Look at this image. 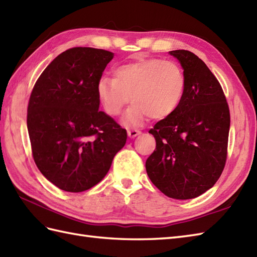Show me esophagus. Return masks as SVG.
<instances>
[{
    "mask_svg": "<svg viewBox=\"0 0 257 257\" xmlns=\"http://www.w3.org/2000/svg\"><path fill=\"white\" fill-rule=\"evenodd\" d=\"M141 134V131H137V130H130L127 131V135L130 139H135L136 136H139Z\"/></svg>",
    "mask_w": 257,
    "mask_h": 257,
    "instance_id": "obj_1",
    "label": "esophagus"
}]
</instances>
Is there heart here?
<instances>
[{"instance_id":"heart-1","label":"heart","mask_w":257,"mask_h":257,"mask_svg":"<svg viewBox=\"0 0 257 257\" xmlns=\"http://www.w3.org/2000/svg\"><path fill=\"white\" fill-rule=\"evenodd\" d=\"M114 77L98 80L97 93L109 115H118L130 100L132 107L123 123L139 126L146 117L160 120L172 114L182 100L184 73L178 64L160 59H142L117 66Z\"/></svg>"}]
</instances>
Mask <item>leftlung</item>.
Returning <instances> with one entry per match:
<instances>
[{
	"instance_id": "1",
	"label": "left lung",
	"mask_w": 257,
	"mask_h": 257,
	"mask_svg": "<svg viewBox=\"0 0 257 257\" xmlns=\"http://www.w3.org/2000/svg\"><path fill=\"white\" fill-rule=\"evenodd\" d=\"M169 53L183 68L185 89L176 111L149 131L156 149L146 160V171L168 197L191 199L221 176L230 112L220 84L197 55L186 50Z\"/></svg>"
}]
</instances>
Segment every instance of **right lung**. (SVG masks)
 <instances>
[{
    "label": "right lung",
    "mask_w": 257,
    "mask_h": 257,
    "mask_svg": "<svg viewBox=\"0 0 257 257\" xmlns=\"http://www.w3.org/2000/svg\"><path fill=\"white\" fill-rule=\"evenodd\" d=\"M114 53L72 48L37 80L27 110V128L37 167L59 189H91L108 173L126 143V131L99 111L98 80Z\"/></svg>",
    "instance_id": "1"
}]
</instances>
